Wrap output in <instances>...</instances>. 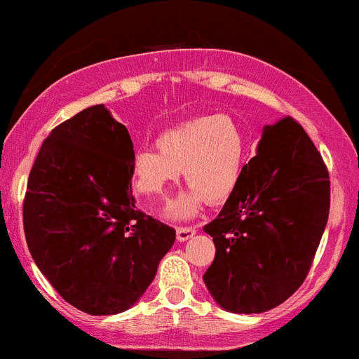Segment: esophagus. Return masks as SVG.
I'll use <instances>...</instances> for the list:
<instances>
[{
    "label": "esophagus",
    "instance_id": "1",
    "mask_svg": "<svg viewBox=\"0 0 359 359\" xmlns=\"http://www.w3.org/2000/svg\"><path fill=\"white\" fill-rule=\"evenodd\" d=\"M195 233V227H178L176 229V238H178V241H188L190 238H194Z\"/></svg>",
    "mask_w": 359,
    "mask_h": 359
}]
</instances>
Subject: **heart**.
Instances as JSON below:
<instances>
[{
    "instance_id": "1",
    "label": "heart",
    "mask_w": 359,
    "mask_h": 359,
    "mask_svg": "<svg viewBox=\"0 0 359 359\" xmlns=\"http://www.w3.org/2000/svg\"><path fill=\"white\" fill-rule=\"evenodd\" d=\"M156 150L140 149L133 154L130 172L135 191L156 198L168 191L183 171L190 184L184 194L169 203L175 219H190L209 203H221L240 183L246 161V135L231 114L200 116L165 130L156 140Z\"/></svg>"
}]
</instances>
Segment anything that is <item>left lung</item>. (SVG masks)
I'll return each mask as SVG.
<instances>
[{"instance_id":"1","label":"left lung","mask_w":359,"mask_h":359,"mask_svg":"<svg viewBox=\"0 0 359 359\" xmlns=\"http://www.w3.org/2000/svg\"><path fill=\"white\" fill-rule=\"evenodd\" d=\"M329 209V172L303 126L289 116L264 126L236 190L203 227L215 245L203 273L215 303L262 313L286 302L306 279Z\"/></svg>"}]
</instances>
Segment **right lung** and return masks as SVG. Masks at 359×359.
<instances>
[{
  "label": "right lung",
  "mask_w": 359,
  "mask_h": 359,
  "mask_svg": "<svg viewBox=\"0 0 359 359\" xmlns=\"http://www.w3.org/2000/svg\"><path fill=\"white\" fill-rule=\"evenodd\" d=\"M133 154L126 126L97 104L56 126L30 169L29 252L61 298L88 315L132 308L176 240L135 209Z\"/></svg>",
  "instance_id": "1"
}]
</instances>
